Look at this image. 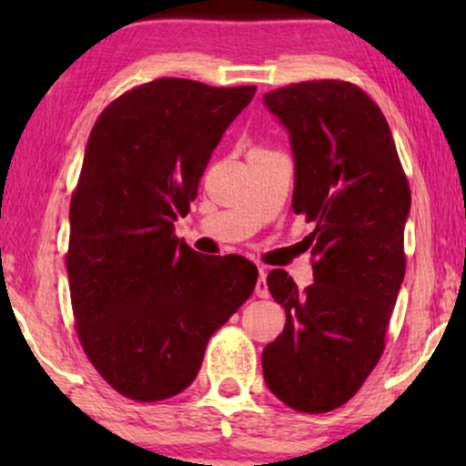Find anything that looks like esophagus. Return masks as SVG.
Masks as SVG:
<instances>
[{
    "mask_svg": "<svg viewBox=\"0 0 466 466\" xmlns=\"http://www.w3.org/2000/svg\"><path fill=\"white\" fill-rule=\"evenodd\" d=\"M254 292H257V297H260V299L269 297V289H267V271H265V267H260V269H258V279H257V286H254Z\"/></svg>",
    "mask_w": 466,
    "mask_h": 466,
    "instance_id": "1",
    "label": "esophagus"
}]
</instances>
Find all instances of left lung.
Here are the masks:
<instances>
[{
	"label": "left lung",
	"mask_w": 466,
	"mask_h": 466,
	"mask_svg": "<svg viewBox=\"0 0 466 466\" xmlns=\"http://www.w3.org/2000/svg\"><path fill=\"white\" fill-rule=\"evenodd\" d=\"M263 104L289 131L292 209L316 222L314 284L299 290L284 269L267 276L286 327L263 350V375L292 410L322 413L352 399L384 352L411 193L390 127L359 86L299 82Z\"/></svg>",
	"instance_id": "1"
}]
</instances>
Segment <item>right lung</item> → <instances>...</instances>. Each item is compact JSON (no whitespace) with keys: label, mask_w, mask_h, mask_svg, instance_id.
<instances>
[{"label":"right lung","mask_w":466,"mask_h":466,"mask_svg":"<svg viewBox=\"0 0 466 466\" xmlns=\"http://www.w3.org/2000/svg\"><path fill=\"white\" fill-rule=\"evenodd\" d=\"M254 91L161 78L112 101L88 136L69 206V292L88 360L125 397L188 388L209 337L252 295L257 265L190 250L174 222Z\"/></svg>","instance_id":"add662e5"}]
</instances>
